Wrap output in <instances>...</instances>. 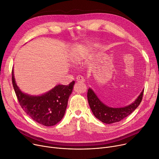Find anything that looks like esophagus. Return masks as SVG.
Segmentation results:
<instances>
[{"mask_svg":"<svg viewBox=\"0 0 159 159\" xmlns=\"http://www.w3.org/2000/svg\"><path fill=\"white\" fill-rule=\"evenodd\" d=\"M76 81H81V82H84L85 81V79L84 78V77L81 76V75H78L76 77Z\"/></svg>","mask_w":159,"mask_h":159,"instance_id":"1","label":"esophagus"}]
</instances>
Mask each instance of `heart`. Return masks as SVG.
Here are the masks:
<instances>
[{
  "label": "heart",
  "instance_id": "b5f03b06",
  "mask_svg": "<svg viewBox=\"0 0 159 159\" xmlns=\"http://www.w3.org/2000/svg\"><path fill=\"white\" fill-rule=\"evenodd\" d=\"M84 49H80L78 52V53H77L76 54H75V56L73 57V60L74 61L75 63H78L79 61H80L81 60L84 58V55H85V52H84Z\"/></svg>",
  "mask_w": 159,
  "mask_h": 159
}]
</instances>
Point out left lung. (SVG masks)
Wrapping results in <instances>:
<instances>
[{
  "instance_id": "obj_1",
  "label": "left lung",
  "mask_w": 159,
  "mask_h": 159,
  "mask_svg": "<svg viewBox=\"0 0 159 159\" xmlns=\"http://www.w3.org/2000/svg\"><path fill=\"white\" fill-rule=\"evenodd\" d=\"M143 90L134 102L124 107L114 108L108 107L102 103L93 90L89 88L87 92V99L89 106L94 116L105 124H112L120 122L138 107L142 102Z\"/></svg>"
}]
</instances>
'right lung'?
I'll return each instance as SVG.
<instances>
[{
  "mask_svg": "<svg viewBox=\"0 0 159 159\" xmlns=\"http://www.w3.org/2000/svg\"><path fill=\"white\" fill-rule=\"evenodd\" d=\"M12 84L19 104L26 114L37 123L44 126H52L64 116L75 81H72L69 85H56L40 96H32L20 90L12 70Z\"/></svg>",
  "mask_w": 159,
  "mask_h": 159,
  "instance_id": "obj_1",
  "label": "right lung"
}]
</instances>
